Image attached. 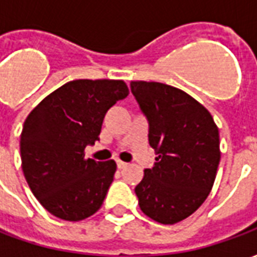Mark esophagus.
<instances>
[{"label":"esophagus","instance_id":"obj_1","mask_svg":"<svg viewBox=\"0 0 257 257\" xmlns=\"http://www.w3.org/2000/svg\"><path fill=\"white\" fill-rule=\"evenodd\" d=\"M126 167V162H122V161H117V168L118 169H123V168Z\"/></svg>","mask_w":257,"mask_h":257}]
</instances>
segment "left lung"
<instances>
[{
	"mask_svg": "<svg viewBox=\"0 0 257 257\" xmlns=\"http://www.w3.org/2000/svg\"><path fill=\"white\" fill-rule=\"evenodd\" d=\"M131 90L149 121V143L157 154L135 193L145 215L175 224L209 195L220 162L219 129L201 103L175 86L132 81Z\"/></svg>",
	"mask_w": 257,
	"mask_h": 257,
	"instance_id": "8db88e82",
	"label": "left lung"
}]
</instances>
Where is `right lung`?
Masks as SVG:
<instances>
[{"mask_svg": "<svg viewBox=\"0 0 257 257\" xmlns=\"http://www.w3.org/2000/svg\"><path fill=\"white\" fill-rule=\"evenodd\" d=\"M121 79H75L48 95L26 118L22 169L40 204L59 219L84 220L103 204L117 164L85 158L103 118L128 96Z\"/></svg>", "mask_w": 257, "mask_h": 257, "instance_id": "1", "label": "right lung"}]
</instances>
